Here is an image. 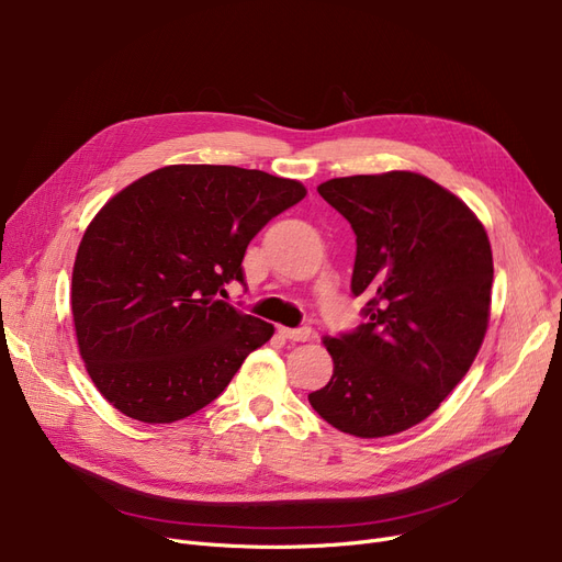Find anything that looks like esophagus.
I'll return each mask as SVG.
<instances>
[{"instance_id": "34e87169", "label": "esophagus", "mask_w": 562, "mask_h": 562, "mask_svg": "<svg viewBox=\"0 0 562 562\" xmlns=\"http://www.w3.org/2000/svg\"><path fill=\"white\" fill-rule=\"evenodd\" d=\"M280 333L291 339V341H307L314 337L312 328L310 326H301V328H280Z\"/></svg>"}]
</instances>
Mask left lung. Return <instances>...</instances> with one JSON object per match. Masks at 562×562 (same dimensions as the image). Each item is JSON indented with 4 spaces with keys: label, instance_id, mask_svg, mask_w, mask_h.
<instances>
[{
    "label": "left lung",
    "instance_id": "8db88e82",
    "mask_svg": "<svg viewBox=\"0 0 562 562\" xmlns=\"http://www.w3.org/2000/svg\"><path fill=\"white\" fill-rule=\"evenodd\" d=\"M322 198L356 234L351 294L364 324L326 337L335 370L312 408L381 438L423 423L467 376L490 324L494 259L482 223L416 172L341 177Z\"/></svg>",
    "mask_w": 562,
    "mask_h": 562
}]
</instances>
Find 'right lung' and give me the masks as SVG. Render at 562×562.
Wrapping results in <instances>:
<instances>
[{
	"mask_svg": "<svg viewBox=\"0 0 562 562\" xmlns=\"http://www.w3.org/2000/svg\"><path fill=\"white\" fill-rule=\"evenodd\" d=\"M299 181L234 165H169L121 190L87 227L70 307L101 395L139 423L211 404L273 326L225 303L268 221L305 198Z\"/></svg>",
	"mask_w": 562,
	"mask_h": 562,
	"instance_id": "obj_1",
	"label": "right lung"
}]
</instances>
